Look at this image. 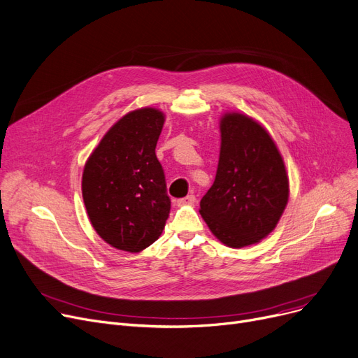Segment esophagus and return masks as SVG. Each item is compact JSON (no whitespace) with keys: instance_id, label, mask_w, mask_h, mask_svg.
<instances>
[{"instance_id":"1","label":"esophagus","mask_w":358,"mask_h":358,"mask_svg":"<svg viewBox=\"0 0 358 358\" xmlns=\"http://www.w3.org/2000/svg\"><path fill=\"white\" fill-rule=\"evenodd\" d=\"M195 201H196L195 195H188V196H185L182 199H178L176 203H178V206H189V203H194Z\"/></svg>"}]
</instances>
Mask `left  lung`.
I'll list each match as a JSON object with an SVG mask.
<instances>
[{
    "instance_id": "left-lung-1",
    "label": "left lung",
    "mask_w": 358,
    "mask_h": 358,
    "mask_svg": "<svg viewBox=\"0 0 358 358\" xmlns=\"http://www.w3.org/2000/svg\"><path fill=\"white\" fill-rule=\"evenodd\" d=\"M220 134L215 179L199 214L226 246L259 243L277 227L290 195L282 156L269 132L245 113L226 112Z\"/></svg>"
}]
</instances>
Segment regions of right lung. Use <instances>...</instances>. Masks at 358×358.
<instances>
[{
  "label": "right lung",
  "mask_w": 358,
  "mask_h": 358,
  "mask_svg": "<svg viewBox=\"0 0 358 358\" xmlns=\"http://www.w3.org/2000/svg\"><path fill=\"white\" fill-rule=\"evenodd\" d=\"M164 113L141 108L115 122L89 156L81 192L90 223L112 248L137 253L155 243L170 213L156 145Z\"/></svg>",
  "instance_id": "add662e5"
}]
</instances>
